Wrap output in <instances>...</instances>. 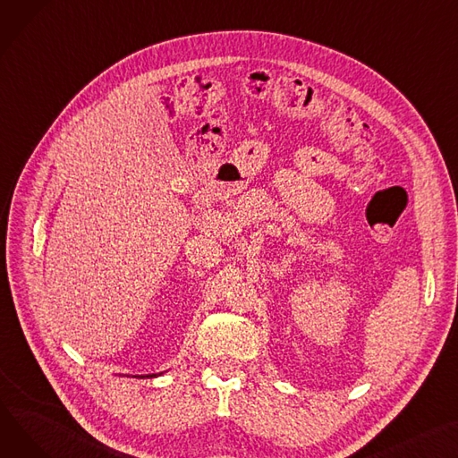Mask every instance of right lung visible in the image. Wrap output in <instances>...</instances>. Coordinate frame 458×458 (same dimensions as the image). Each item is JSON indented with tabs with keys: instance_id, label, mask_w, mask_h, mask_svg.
I'll return each mask as SVG.
<instances>
[{
	"instance_id": "obj_1",
	"label": "right lung",
	"mask_w": 458,
	"mask_h": 458,
	"mask_svg": "<svg viewBox=\"0 0 458 458\" xmlns=\"http://www.w3.org/2000/svg\"><path fill=\"white\" fill-rule=\"evenodd\" d=\"M140 377H157V374H148V376H140Z\"/></svg>"
}]
</instances>
